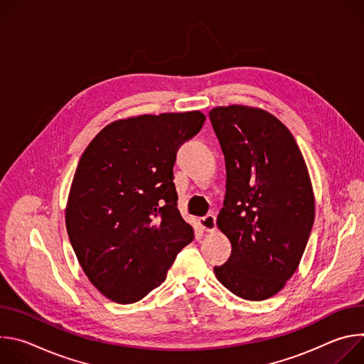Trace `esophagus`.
I'll return each instance as SVG.
<instances>
[{
	"instance_id": "34e87169",
	"label": "esophagus",
	"mask_w": 364,
	"mask_h": 364,
	"mask_svg": "<svg viewBox=\"0 0 364 364\" xmlns=\"http://www.w3.org/2000/svg\"><path fill=\"white\" fill-rule=\"evenodd\" d=\"M198 225L205 232L216 230V218L213 215H207L198 220Z\"/></svg>"
}]
</instances>
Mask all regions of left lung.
Instances as JSON below:
<instances>
[{
  "label": "left lung",
  "mask_w": 364,
  "mask_h": 364,
  "mask_svg": "<svg viewBox=\"0 0 364 364\" xmlns=\"http://www.w3.org/2000/svg\"><path fill=\"white\" fill-rule=\"evenodd\" d=\"M226 163L218 228L232 253L215 275L235 295L262 301L296 271L316 216V198L299 146L272 114L245 105L209 112Z\"/></svg>",
  "instance_id": "1"
}]
</instances>
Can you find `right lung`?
Returning a JSON list of instances; mask_svg holds the SVG:
<instances>
[{"label":"right lung","instance_id":"add662e5","mask_svg":"<svg viewBox=\"0 0 364 364\" xmlns=\"http://www.w3.org/2000/svg\"><path fill=\"white\" fill-rule=\"evenodd\" d=\"M204 121L200 111L118 119L82 154L66 229L83 272L108 299L132 304L160 287L193 240L177 209L173 167Z\"/></svg>","mask_w":364,"mask_h":364}]
</instances>
